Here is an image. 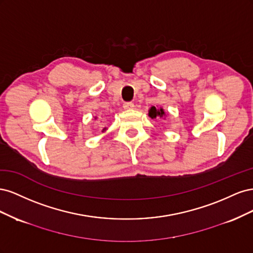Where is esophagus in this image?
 Instances as JSON below:
<instances>
[{
  "instance_id": "obj_1",
  "label": "esophagus",
  "mask_w": 253,
  "mask_h": 253,
  "mask_svg": "<svg viewBox=\"0 0 253 253\" xmlns=\"http://www.w3.org/2000/svg\"><path fill=\"white\" fill-rule=\"evenodd\" d=\"M124 109L125 110H132V109H134V103L133 102H126L124 104Z\"/></svg>"
}]
</instances>
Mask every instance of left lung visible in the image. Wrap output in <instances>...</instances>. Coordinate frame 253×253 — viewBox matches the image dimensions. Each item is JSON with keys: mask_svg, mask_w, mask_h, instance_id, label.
Wrapping results in <instances>:
<instances>
[{"mask_svg": "<svg viewBox=\"0 0 253 253\" xmlns=\"http://www.w3.org/2000/svg\"><path fill=\"white\" fill-rule=\"evenodd\" d=\"M149 116H150L152 119L157 118V117L163 118V117L166 116V113H165V111H164L163 108L156 109L155 106H152V108L149 110Z\"/></svg>", "mask_w": 253, "mask_h": 253, "instance_id": "8db88e82", "label": "left lung"}]
</instances>
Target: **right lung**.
Instances as JSON below:
<instances>
[{"mask_svg":"<svg viewBox=\"0 0 253 253\" xmlns=\"http://www.w3.org/2000/svg\"><path fill=\"white\" fill-rule=\"evenodd\" d=\"M105 129H106V127H103V128H102V132H104V131H105Z\"/></svg>","mask_w":253,"mask_h":253,"instance_id":"obj_1","label":"right lung"}]
</instances>
